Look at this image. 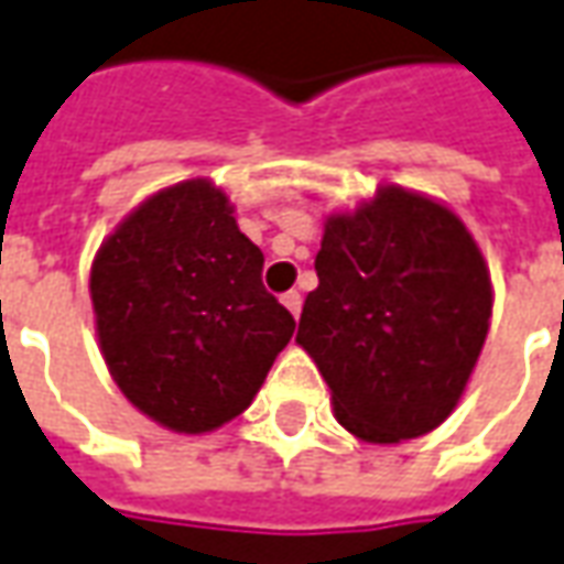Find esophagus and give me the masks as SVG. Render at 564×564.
Masks as SVG:
<instances>
[{"instance_id": "1", "label": "esophagus", "mask_w": 564, "mask_h": 564, "mask_svg": "<svg viewBox=\"0 0 564 564\" xmlns=\"http://www.w3.org/2000/svg\"><path fill=\"white\" fill-rule=\"evenodd\" d=\"M281 302H283V305H286V311L293 314L295 321H299V314H302V295L295 293V290H290V293H283Z\"/></svg>"}]
</instances>
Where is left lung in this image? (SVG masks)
<instances>
[{
    "label": "left lung",
    "instance_id": "left-lung-1",
    "mask_svg": "<svg viewBox=\"0 0 564 564\" xmlns=\"http://www.w3.org/2000/svg\"><path fill=\"white\" fill-rule=\"evenodd\" d=\"M295 341L333 393L338 424L393 446L440 427L474 376L491 321V274L443 200L378 186L323 223Z\"/></svg>",
    "mask_w": 564,
    "mask_h": 564
}]
</instances>
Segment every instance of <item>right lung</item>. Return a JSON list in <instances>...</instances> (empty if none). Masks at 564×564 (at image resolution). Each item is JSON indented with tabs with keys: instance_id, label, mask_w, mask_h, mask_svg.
Segmentation results:
<instances>
[{
	"instance_id": "obj_1",
	"label": "right lung",
	"mask_w": 564,
	"mask_h": 564,
	"mask_svg": "<svg viewBox=\"0 0 564 564\" xmlns=\"http://www.w3.org/2000/svg\"><path fill=\"white\" fill-rule=\"evenodd\" d=\"M262 250L210 180L133 207L90 262L94 326L109 376L145 419L210 433L238 419L293 338L262 286Z\"/></svg>"
}]
</instances>
